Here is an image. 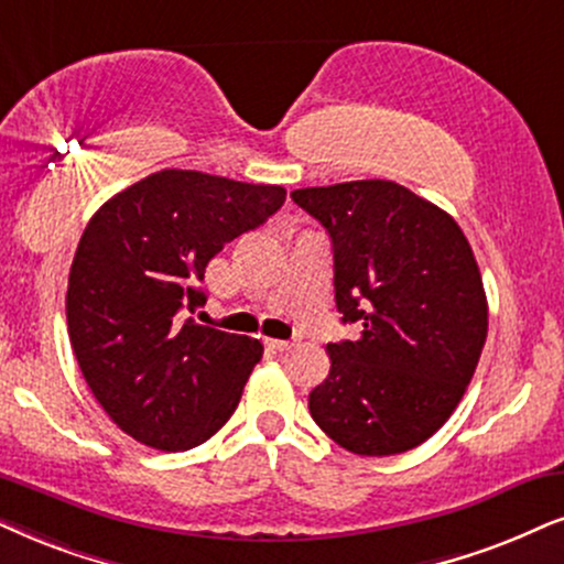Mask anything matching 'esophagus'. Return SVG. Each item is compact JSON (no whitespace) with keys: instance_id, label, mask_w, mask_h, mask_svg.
<instances>
[{"instance_id":"esophagus-1","label":"esophagus","mask_w":564,"mask_h":564,"mask_svg":"<svg viewBox=\"0 0 564 564\" xmlns=\"http://www.w3.org/2000/svg\"><path fill=\"white\" fill-rule=\"evenodd\" d=\"M265 346L273 348V351H289V348H294L291 340H278V338H265Z\"/></svg>"}]
</instances>
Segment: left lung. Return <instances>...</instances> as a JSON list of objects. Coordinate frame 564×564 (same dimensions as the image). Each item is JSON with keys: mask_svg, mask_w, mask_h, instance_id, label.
I'll return each mask as SVG.
<instances>
[{"mask_svg": "<svg viewBox=\"0 0 564 564\" xmlns=\"http://www.w3.org/2000/svg\"><path fill=\"white\" fill-rule=\"evenodd\" d=\"M333 241L335 306L356 340L327 344L310 413L356 455H395L451 419L487 340V294L453 216L384 180L291 192Z\"/></svg>", "mask_w": 564, "mask_h": 564, "instance_id": "1", "label": "left lung"}]
</instances>
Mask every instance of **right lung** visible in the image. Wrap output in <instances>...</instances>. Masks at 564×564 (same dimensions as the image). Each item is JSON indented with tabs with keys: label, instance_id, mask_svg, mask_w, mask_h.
I'll list each match as a JSON object with an SVG mask.
<instances>
[{
	"label": "right lung",
	"instance_id": "1",
	"mask_svg": "<svg viewBox=\"0 0 564 564\" xmlns=\"http://www.w3.org/2000/svg\"><path fill=\"white\" fill-rule=\"evenodd\" d=\"M283 199L278 184L163 169L85 226L67 283L69 344L96 401L142 445L189 451L237 411L262 344L182 325L180 310L205 304L208 262Z\"/></svg>",
	"mask_w": 564,
	"mask_h": 564
}]
</instances>
